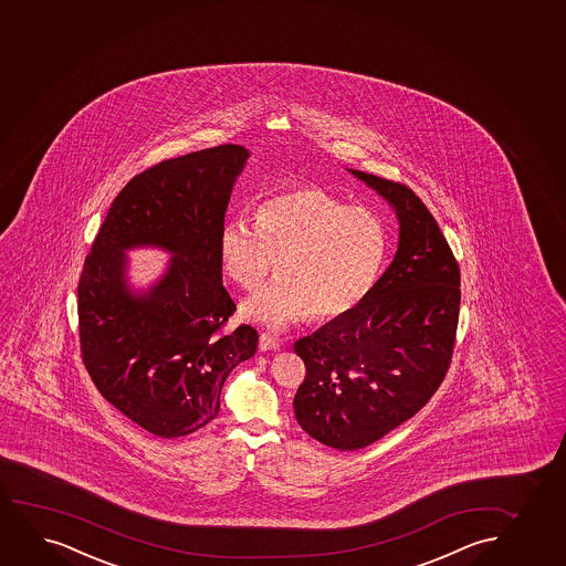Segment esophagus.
<instances>
[{"label":"esophagus","instance_id":"esophagus-1","mask_svg":"<svg viewBox=\"0 0 566 566\" xmlns=\"http://www.w3.org/2000/svg\"><path fill=\"white\" fill-rule=\"evenodd\" d=\"M259 349L261 350H276L280 349V342L276 337L269 334L259 335Z\"/></svg>","mask_w":566,"mask_h":566}]
</instances>
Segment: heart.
Wrapping results in <instances>:
<instances>
[{
	"mask_svg": "<svg viewBox=\"0 0 566 566\" xmlns=\"http://www.w3.org/2000/svg\"><path fill=\"white\" fill-rule=\"evenodd\" d=\"M255 219L258 224L232 219L219 234L224 274L244 292H255L280 269L273 284L242 305L245 318L282 329L307 316L339 321L368 300L389 252L376 211L301 185L269 196Z\"/></svg>",
	"mask_w": 566,
	"mask_h": 566,
	"instance_id": "1",
	"label": "heart"
}]
</instances>
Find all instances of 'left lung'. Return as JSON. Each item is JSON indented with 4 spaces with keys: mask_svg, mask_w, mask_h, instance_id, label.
<instances>
[{
    "mask_svg": "<svg viewBox=\"0 0 566 566\" xmlns=\"http://www.w3.org/2000/svg\"><path fill=\"white\" fill-rule=\"evenodd\" d=\"M350 171L397 210L400 240L360 307L293 345L307 366L295 419L337 450L370 447L429 402L452 363L461 301L460 265L421 198Z\"/></svg>",
    "mask_w": 566,
    "mask_h": 566,
    "instance_id": "8db88e82",
    "label": "left lung"
}]
</instances>
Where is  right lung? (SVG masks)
Instances as JSON below:
<instances>
[{
    "mask_svg": "<svg viewBox=\"0 0 566 566\" xmlns=\"http://www.w3.org/2000/svg\"><path fill=\"white\" fill-rule=\"evenodd\" d=\"M248 150L221 145L135 175L114 198L77 282L80 353L98 392L161 439L219 413L224 379L258 350V329L227 332L237 305L223 286L219 234ZM133 244L175 253L147 296L126 290Z\"/></svg>",
    "mask_w": 566,
    "mask_h": 566,
    "instance_id": "right-lung-1",
    "label": "right lung"
}]
</instances>
